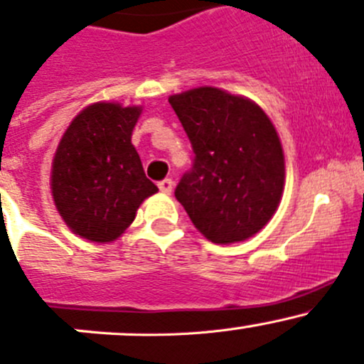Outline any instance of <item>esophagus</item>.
<instances>
[{
    "label": "esophagus",
    "mask_w": 364,
    "mask_h": 364,
    "mask_svg": "<svg viewBox=\"0 0 364 364\" xmlns=\"http://www.w3.org/2000/svg\"><path fill=\"white\" fill-rule=\"evenodd\" d=\"M172 186H174V183H172V179H168V178L161 179V181L159 183L160 192H161V193H167V196L172 192Z\"/></svg>",
    "instance_id": "obj_1"
}]
</instances>
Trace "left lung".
I'll return each instance as SVG.
<instances>
[{
    "label": "left lung",
    "instance_id": "left-lung-1",
    "mask_svg": "<svg viewBox=\"0 0 364 364\" xmlns=\"http://www.w3.org/2000/svg\"><path fill=\"white\" fill-rule=\"evenodd\" d=\"M193 149L174 196L193 225L218 245L252 237L284 192L280 139L266 112L243 97L197 87L168 98Z\"/></svg>",
    "mask_w": 364,
    "mask_h": 364
}]
</instances>
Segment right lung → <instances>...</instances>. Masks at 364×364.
Returning <instances> with one entry per match:
<instances>
[{
	"mask_svg": "<svg viewBox=\"0 0 364 364\" xmlns=\"http://www.w3.org/2000/svg\"><path fill=\"white\" fill-rule=\"evenodd\" d=\"M141 107L95 104L77 114L53 161L54 204L84 240L109 243L134 222L146 197L159 192L132 144Z\"/></svg>",
	"mask_w": 364,
	"mask_h": 364,
	"instance_id": "right-lung-1",
	"label": "right lung"
}]
</instances>
